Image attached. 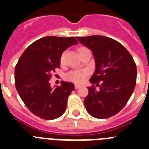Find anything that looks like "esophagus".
Returning <instances> with one entry per match:
<instances>
[{
    "mask_svg": "<svg viewBox=\"0 0 149 149\" xmlns=\"http://www.w3.org/2000/svg\"><path fill=\"white\" fill-rule=\"evenodd\" d=\"M79 87H81L80 84H75V89H79Z\"/></svg>",
    "mask_w": 149,
    "mask_h": 149,
    "instance_id": "esophagus-1",
    "label": "esophagus"
}]
</instances>
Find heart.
<instances>
[{
    "instance_id": "b5f03b06",
    "label": "heart",
    "mask_w": 149,
    "mask_h": 149,
    "mask_svg": "<svg viewBox=\"0 0 149 149\" xmlns=\"http://www.w3.org/2000/svg\"><path fill=\"white\" fill-rule=\"evenodd\" d=\"M85 48H80L79 49V53L82 51ZM63 60V56L61 57V61ZM87 72L86 70H76V71H73L70 73L68 76V79L70 80L73 81L75 82H81L85 79Z\"/></svg>"
}]
</instances>
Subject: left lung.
Masks as SVG:
<instances>
[{"mask_svg":"<svg viewBox=\"0 0 149 149\" xmlns=\"http://www.w3.org/2000/svg\"><path fill=\"white\" fill-rule=\"evenodd\" d=\"M92 51L95 70L89 79L99 86L87 87L84 99L88 113L97 119H107L118 113L127 104L136 84L137 68L129 52L115 40L102 36L77 37ZM101 82V85L97 84Z\"/></svg>","mask_w":149,"mask_h":149,"instance_id":"8db88e82","label":"left lung"}]
</instances>
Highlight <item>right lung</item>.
Instances as JSON below:
<instances>
[{
  "label": "right lung",
  "instance_id": "right-lung-1",
  "mask_svg": "<svg viewBox=\"0 0 149 149\" xmlns=\"http://www.w3.org/2000/svg\"><path fill=\"white\" fill-rule=\"evenodd\" d=\"M78 41L74 37L47 36L30 44L15 67L16 89L27 108L41 119L52 120L66 110L68 97L74 84L61 81V86H50L51 73L60 68L65 50Z\"/></svg>",
  "mask_w": 149,
  "mask_h": 149
}]
</instances>
